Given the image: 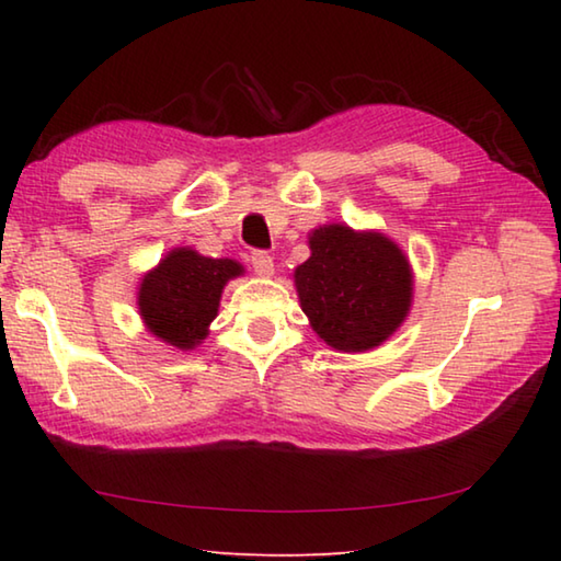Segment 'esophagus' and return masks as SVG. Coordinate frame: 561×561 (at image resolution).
Instances as JSON below:
<instances>
[{
    "instance_id": "1",
    "label": "esophagus",
    "mask_w": 561,
    "mask_h": 561,
    "mask_svg": "<svg viewBox=\"0 0 561 561\" xmlns=\"http://www.w3.org/2000/svg\"><path fill=\"white\" fill-rule=\"evenodd\" d=\"M250 262H252V270L260 274V277H272L274 274V260L270 257L267 252H262V250H257V252H252V257H250Z\"/></svg>"
}]
</instances>
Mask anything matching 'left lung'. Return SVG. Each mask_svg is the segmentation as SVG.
Masks as SVG:
<instances>
[{
    "label": "left lung",
    "instance_id": "1",
    "mask_svg": "<svg viewBox=\"0 0 561 561\" xmlns=\"http://www.w3.org/2000/svg\"><path fill=\"white\" fill-rule=\"evenodd\" d=\"M311 257L294 270L301 311L325 345L365 353L400 329L412 307V267L382 232L316 228Z\"/></svg>",
    "mask_w": 561,
    "mask_h": 561
}]
</instances>
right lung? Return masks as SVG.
I'll return each mask as SVG.
<instances>
[{"label":"right lung","instance_id":"add662e5","mask_svg":"<svg viewBox=\"0 0 561 561\" xmlns=\"http://www.w3.org/2000/svg\"><path fill=\"white\" fill-rule=\"evenodd\" d=\"M242 272L236 260H213L191 248H174L141 277L137 291L141 321L167 345L196 348L218 316L222 289Z\"/></svg>","mask_w":561,"mask_h":561}]
</instances>
